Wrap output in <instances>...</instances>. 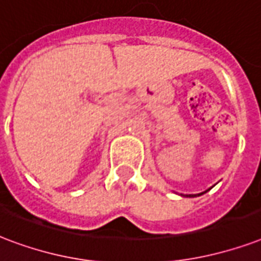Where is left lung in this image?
Masks as SVG:
<instances>
[{
  "label": "left lung",
  "instance_id": "obj_1",
  "mask_svg": "<svg viewBox=\"0 0 261 261\" xmlns=\"http://www.w3.org/2000/svg\"><path fill=\"white\" fill-rule=\"evenodd\" d=\"M208 190H210V189H208ZM208 190H205V192H202V193H198V194H186V196L184 197H198V196H201V194H204V193L208 192ZM180 196H182V194H180Z\"/></svg>",
  "mask_w": 261,
  "mask_h": 261
}]
</instances>
